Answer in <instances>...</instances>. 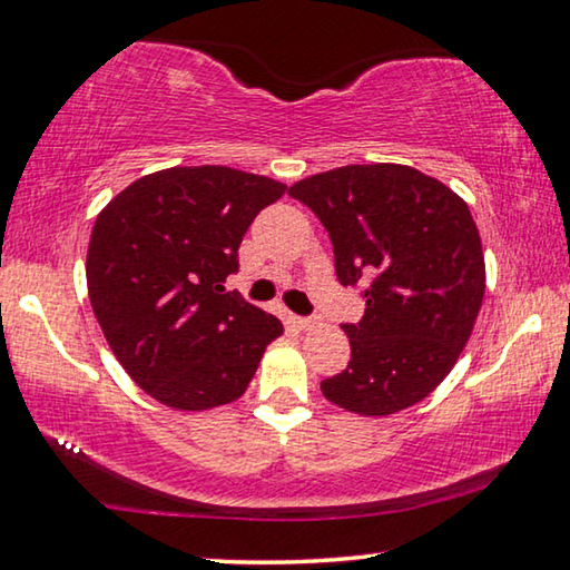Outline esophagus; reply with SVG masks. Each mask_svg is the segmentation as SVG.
I'll return each instance as SVG.
<instances>
[{
    "label": "esophagus",
    "mask_w": 570,
    "mask_h": 570,
    "mask_svg": "<svg viewBox=\"0 0 570 570\" xmlns=\"http://www.w3.org/2000/svg\"><path fill=\"white\" fill-rule=\"evenodd\" d=\"M293 323H295L297 328L311 331L315 326V318H308V315H293Z\"/></svg>",
    "instance_id": "1"
}]
</instances>
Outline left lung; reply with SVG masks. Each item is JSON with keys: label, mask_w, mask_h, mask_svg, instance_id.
<instances>
[{"label": "left lung", "mask_w": 570, "mask_h": 570, "mask_svg": "<svg viewBox=\"0 0 570 570\" xmlns=\"http://www.w3.org/2000/svg\"><path fill=\"white\" fill-rule=\"evenodd\" d=\"M321 218L341 285L370 279L346 370L321 382L334 405L392 415L445 380L474 331L487 273L466 200L410 165H346L287 190Z\"/></svg>", "instance_id": "1"}]
</instances>
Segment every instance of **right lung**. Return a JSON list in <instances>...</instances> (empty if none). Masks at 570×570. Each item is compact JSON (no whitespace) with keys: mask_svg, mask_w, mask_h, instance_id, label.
I'll return each instance as SVG.
<instances>
[{"mask_svg":"<svg viewBox=\"0 0 570 570\" xmlns=\"http://www.w3.org/2000/svg\"><path fill=\"white\" fill-rule=\"evenodd\" d=\"M283 183L224 165L168 168L127 186L96 216L86 283L114 356L147 395L208 410L244 395L273 313L226 293L239 244Z\"/></svg>","mask_w":570,"mask_h":570,"instance_id":"1","label":"right lung"}]
</instances>
